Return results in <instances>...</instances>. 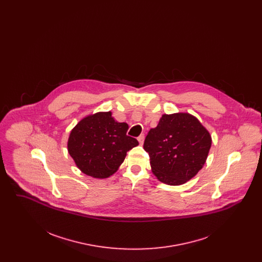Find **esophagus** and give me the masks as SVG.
<instances>
[{"label": "esophagus", "mask_w": 262, "mask_h": 262, "mask_svg": "<svg viewBox=\"0 0 262 262\" xmlns=\"http://www.w3.org/2000/svg\"><path fill=\"white\" fill-rule=\"evenodd\" d=\"M137 140L139 141V143L142 145L143 141H144V135H140L139 137H137Z\"/></svg>", "instance_id": "obj_1"}]
</instances>
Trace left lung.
Returning <instances> with one entry per match:
<instances>
[{
    "instance_id": "left-lung-1",
    "label": "left lung",
    "mask_w": 262,
    "mask_h": 262,
    "mask_svg": "<svg viewBox=\"0 0 262 262\" xmlns=\"http://www.w3.org/2000/svg\"><path fill=\"white\" fill-rule=\"evenodd\" d=\"M209 132L188 113L164 114L145 137L153 174L169 186L186 184L202 169L211 147Z\"/></svg>"
}]
</instances>
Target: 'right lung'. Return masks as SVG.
Here are the masks:
<instances>
[{
    "mask_svg": "<svg viewBox=\"0 0 262 262\" xmlns=\"http://www.w3.org/2000/svg\"><path fill=\"white\" fill-rule=\"evenodd\" d=\"M128 125L118 123L112 112H98L82 118L72 129L68 151L76 167L95 179L115 174L124 162L126 152L138 145L126 136Z\"/></svg>",
    "mask_w": 262,
    "mask_h": 262,
    "instance_id": "obj_1",
    "label": "right lung"
}]
</instances>
